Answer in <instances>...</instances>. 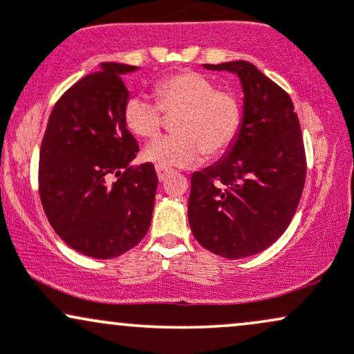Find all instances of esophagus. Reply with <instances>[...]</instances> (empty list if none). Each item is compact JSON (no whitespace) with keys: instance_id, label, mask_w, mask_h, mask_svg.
<instances>
[{"instance_id":"obj_1","label":"esophagus","mask_w":354,"mask_h":354,"mask_svg":"<svg viewBox=\"0 0 354 354\" xmlns=\"http://www.w3.org/2000/svg\"><path fill=\"white\" fill-rule=\"evenodd\" d=\"M156 174H158V180L165 181L166 178H168L169 171H168V169H165V168H156Z\"/></svg>"}]
</instances>
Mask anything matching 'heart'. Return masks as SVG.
Masks as SVG:
<instances>
[{
  "mask_svg": "<svg viewBox=\"0 0 354 354\" xmlns=\"http://www.w3.org/2000/svg\"><path fill=\"white\" fill-rule=\"evenodd\" d=\"M156 104L146 96L126 100L123 121L133 136L149 140L160 133L165 116L173 118V136L145 148L143 160L158 168H186L203 154L214 158L230 148L241 126V103L228 89L196 71H181L154 84Z\"/></svg>",
  "mask_w": 354,
  "mask_h": 354,
  "instance_id": "obj_1",
  "label": "heart"
}]
</instances>
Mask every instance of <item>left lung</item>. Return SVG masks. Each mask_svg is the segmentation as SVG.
<instances>
[{
  "mask_svg": "<svg viewBox=\"0 0 354 354\" xmlns=\"http://www.w3.org/2000/svg\"><path fill=\"white\" fill-rule=\"evenodd\" d=\"M236 75L241 126L216 163L191 174L188 219L193 236L228 259L261 253L284 233L298 208L306 158L293 101L248 61L203 64Z\"/></svg>",
  "mask_w": 354,
  "mask_h": 354,
  "instance_id": "left-lung-1",
  "label": "left lung"
}]
</instances>
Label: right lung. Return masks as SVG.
<instances>
[{"mask_svg":"<svg viewBox=\"0 0 354 354\" xmlns=\"http://www.w3.org/2000/svg\"><path fill=\"white\" fill-rule=\"evenodd\" d=\"M138 71L101 63L53 108L39 151V198L56 234L81 254L109 259L136 246L151 225L158 176L151 163L131 168L138 143L126 129L129 91L123 76ZM113 176L122 178L109 183Z\"/></svg>","mask_w":354,"mask_h":354,"instance_id":"add662e5","label":"right lung"}]
</instances>
